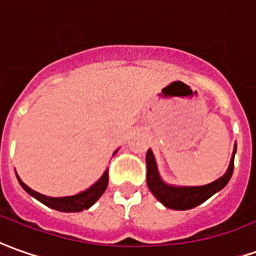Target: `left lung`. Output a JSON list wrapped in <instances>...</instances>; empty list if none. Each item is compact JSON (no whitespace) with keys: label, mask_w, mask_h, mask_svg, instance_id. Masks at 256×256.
Here are the masks:
<instances>
[{"label":"left lung","mask_w":256,"mask_h":256,"mask_svg":"<svg viewBox=\"0 0 256 256\" xmlns=\"http://www.w3.org/2000/svg\"><path fill=\"white\" fill-rule=\"evenodd\" d=\"M237 152V144L234 146L232 157L230 165L223 176L216 179L214 182L202 185V186H175L170 185L162 180L160 172H158L157 161L152 154V151H147L146 162H147V186L151 194L157 198L158 200L164 204L165 208H174V210H189L206 202L208 198L220 192L231 179L234 171V156Z\"/></svg>","instance_id":"8db88e82"}]
</instances>
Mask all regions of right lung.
Segmentation results:
<instances>
[{"mask_svg": "<svg viewBox=\"0 0 256 256\" xmlns=\"http://www.w3.org/2000/svg\"><path fill=\"white\" fill-rule=\"evenodd\" d=\"M116 152H118V150L114 151V156ZM16 178H18V182L20 184V186L24 188L28 194L33 196L34 199L42 202L43 204H46L48 208H54V210H58V212H64V213H76V212H82V210L90 208L104 194L106 188H108L109 175H108V170H106L104 172V175L92 186H90L88 189H85V190H82V192H80L77 194L62 196V198H52V196H46V194H39V192L30 189L28 185H25L20 180L18 175H16Z\"/></svg>", "mask_w": 256, "mask_h": 256, "instance_id": "add662e5", "label": "right lung"}]
</instances>
